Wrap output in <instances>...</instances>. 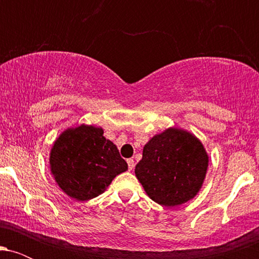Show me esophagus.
<instances>
[{"instance_id": "1", "label": "esophagus", "mask_w": 259, "mask_h": 259, "mask_svg": "<svg viewBox=\"0 0 259 259\" xmlns=\"http://www.w3.org/2000/svg\"><path fill=\"white\" fill-rule=\"evenodd\" d=\"M126 162H127V167H129V170H133L134 167H135V162H134V159L129 158Z\"/></svg>"}]
</instances>
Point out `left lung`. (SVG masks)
Segmentation results:
<instances>
[{"instance_id":"left-lung-1","label":"left lung","mask_w":259,"mask_h":259,"mask_svg":"<svg viewBox=\"0 0 259 259\" xmlns=\"http://www.w3.org/2000/svg\"><path fill=\"white\" fill-rule=\"evenodd\" d=\"M208 162L206 148L194 134L168 127L145 145L135 175L151 200L175 207L198 194Z\"/></svg>"}]
</instances>
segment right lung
<instances>
[{
  "instance_id": "obj_1",
  "label": "right lung",
  "mask_w": 259,
  "mask_h": 259,
  "mask_svg": "<svg viewBox=\"0 0 259 259\" xmlns=\"http://www.w3.org/2000/svg\"><path fill=\"white\" fill-rule=\"evenodd\" d=\"M50 169L63 192L82 202L103 194L127 164L102 127L81 124L65 129L53 142Z\"/></svg>"
}]
</instances>
